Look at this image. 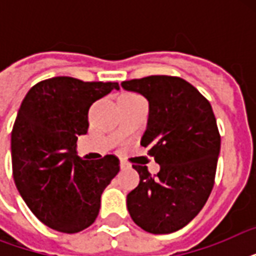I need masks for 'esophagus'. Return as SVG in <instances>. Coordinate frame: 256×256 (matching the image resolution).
I'll list each match as a JSON object with an SVG mask.
<instances>
[{
    "instance_id": "1",
    "label": "esophagus",
    "mask_w": 256,
    "mask_h": 256,
    "mask_svg": "<svg viewBox=\"0 0 256 256\" xmlns=\"http://www.w3.org/2000/svg\"><path fill=\"white\" fill-rule=\"evenodd\" d=\"M130 168V164H128V162H124V160H120V168Z\"/></svg>"
}]
</instances>
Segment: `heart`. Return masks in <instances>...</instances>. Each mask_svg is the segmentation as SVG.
Instances as JSON below:
<instances>
[{
	"label": "heart",
	"instance_id": "b5f03b06",
	"mask_svg": "<svg viewBox=\"0 0 256 256\" xmlns=\"http://www.w3.org/2000/svg\"><path fill=\"white\" fill-rule=\"evenodd\" d=\"M126 96H136V94H126Z\"/></svg>",
	"mask_w": 256,
	"mask_h": 256
}]
</instances>
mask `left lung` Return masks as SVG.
<instances>
[{"label": "left lung", "instance_id": "left-lung-1", "mask_svg": "<svg viewBox=\"0 0 256 256\" xmlns=\"http://www.w3.org/2000/svg\"><path fill=\"white\" fill-rule=\"evenodd\" d=\"M150 106L140 144L148 148L160 170L132 164L140 184L128 194L136 224L152 234H170L198 215L214 187L220 134L210 102L183 78L150 76L124 81Z\"/></svg>", "mask_w": 256, "mask_h": 256}]
</instances>
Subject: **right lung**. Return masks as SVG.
Wrapping results in <instances>:
<instances>
[{
  "mask_svg": "<svg viewBox=\"0 0 256 256\" xmlns=\"http://www.w3.org/2000/svg\"><path fill=\"white\" fill-rule=\"evenodd\" d=\"M120 88L118 82L54 77L30 88L12 130V168L18 192L50 228L76 234L98 216L100 195L120 171L112 154L98 160L77 156L88 128V108Z\"/></svg>",
  "mask_w": 256,
  "mask_h": 256,
  "instance_id": "right-lung-1",
  "label": "right lung"
}]
</instances>
